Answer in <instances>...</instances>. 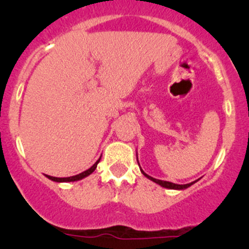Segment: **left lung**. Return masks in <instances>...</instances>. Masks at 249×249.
I'll return each instance as SVG.
<instances>
[{
    "instance_id": "1",
    "label": "left lung",
    "mask_w": 249,
    "mask_h": 249,
    "mask_svg": "<svg viewBox=\"0 0 249 249\" xmlns=\"http://www.w3.org/2000/svg\"><path fill=\"white\" fill-rule=\"evenodd\" d=\"M137 161H138V154H137ZM138 164H139V161H138ZM139 166H141V165H139ZM139 168H141L142 173L144 174V176L146 177L147 179L152 180L153 182H156V184L160 185L161 187H165V188H170V190H186V188H188V187H190V186H192L193 184H196V182L198 181V180H196V181H192V182H190V184H185V185H178V184H174V182H170V181H165V180H159V179L152 178V177H151V176H148V174L145 173L144 171L142 170V167H139Z\"/></svg>"
}]
</instances>
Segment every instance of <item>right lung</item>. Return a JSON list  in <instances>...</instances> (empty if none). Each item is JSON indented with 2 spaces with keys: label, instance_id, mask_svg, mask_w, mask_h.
<instances>
[{
  "label": "right lung",
  "instance_id": "1",
  "mask_svg": "<svg viewBox=\"0 0 249 249\" xmlns=\"http://www.w3.org/2000/svg\"><path fill=\"white\" fill-rule=\"evenodd\" d=\"M101 158H102V156H101ZM101 158H99L98 160H97V161L95 162V164H93L92 166H91L90 168H88L87 171H84V172H82V173H79V174H76V176L68 177V178H56V177L47 176V178H48V179H50V180H53V181H56V182H71V181H78V180H82V179L87 178L88 176H90V174L92 173L93 171L96 170L97 164H98L99 160H101Z\"/></svg>",
  "mask_w": 249,
  "mask_h": 249
}]
</instances>
